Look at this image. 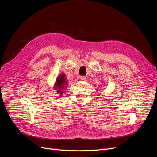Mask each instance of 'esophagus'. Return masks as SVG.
I'll list each match as a JSON object with an SVG mask.
<instances>
[{"label": "esophagus", "instance_id": "obj_1", "mask_svg": "<svg viewBox=\"0 0 157 157\" xmlns=\"http://www.w3.org/2000/svg\"><path fill=\"white\" fill-rule=\"evenodd\" d=\"M80 80H82V81H85V80H86V77H83V76H82V77H80Z\"/></svg>", "mask_w": 157, "mask_h": 157}]
</instances>
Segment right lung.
Listing matches in <instances>:
<instances>
[{"label": "right lung", "instance_id": "1", "mask_svg": "<svg viewBox=\"0 0 157 157\" xmlns=\"http://www.w3.org/2000/svg\"><path fill=\"white\" fill-rule=\"evenodd\" d=\"M67 83L68 82L66 80L65 75L64 73H62L57 78L54 88V90H56L57 94H58L59 95L60 98L63 94L64 90L67 88L68 84Z\"/></svg>", "mask_w": 157, "mask_h": 157}]
</instances>
